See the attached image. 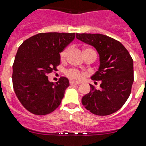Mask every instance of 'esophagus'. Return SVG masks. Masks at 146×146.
Masks as SVG:
<instances>
[{
  "label": "esophagus",
  "mask_w": 146,
  "mask_h": 146,
  "mask_svg": "<svg viewBox=\"0 0 146 146\" xmlns=\"http://www.w3.org/2000/svg\"><path fill=\"white\" fill-rule=\"evenodd\" d=\"M80 82L74 81V80H70V84H80Z\"/></svg>",
  "instance_id": "1"
}]
</instances>
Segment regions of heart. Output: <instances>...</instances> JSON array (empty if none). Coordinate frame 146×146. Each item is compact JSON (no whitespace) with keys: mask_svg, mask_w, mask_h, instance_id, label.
Returning a JSON list of instances; mask_svg holds the SVG:
<instances>
[{"mask_svg":"<svg viewBox=\"0 0 146 146\" xmlns=\"http://www.w3.org/2000/svg\"><path fill=\"white\" fill-rule=\"evenodd\" d=\"M68 52V48L66 49L65 50L62 52L61 55H60V58H61L62 60H65L66 59ZM66 74L69 78L73 79V80H78V79L80 78V77H81V74H80V72L76 69H74V68L67 70Z\"/></svg>","mask_w":146,"mask_h":146,"instance_id":"b5f03b06","label":"heart"}]
</instances>
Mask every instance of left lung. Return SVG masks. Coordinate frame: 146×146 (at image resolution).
I'll return each mask as SVG.
<instances>
[{"mask_svg":"<svg viewBox=\"0 0 146 146\" xmlns=\"http://www.w3.org/2000/svg\"><path fill=\"white\" fill-rule=\"evenodd\" d=\"M77 39L93 46L100 56V66L91 79L100 80V88L90 85L82 98L83 106L94 115L116 112L130 96L133 83V61L121 42L101 34H76Z\"/></svg>","mask_w":146,"mask_h":146,"instance_id":"left-lung-1","label":"left lung"}]
</instances>
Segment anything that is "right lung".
<instances>
[{
	"mask_svg": "<svg viewBox=\"0 0 146 146\" xmlns=\"http://www.w3.org/2000/svg\"><path fill=\"white\" fill-rule=\"evenodd\" d=\"M74 33H40L25 40L19 47L13 66V85L16 96L35 115L50 114L60 105L67 78L50 82L47 74L60 63V54L74 39Z\"/></svg>",
	"mask_w": 146,
	"mask_h": 146,
	"instance_id": "1",
	"label": "right lung"
}]
</instances>
